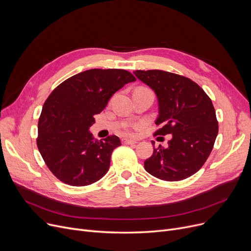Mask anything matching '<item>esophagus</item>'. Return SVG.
<instances>
[{
	"instance_id": "1",
	"label": "esophagus",
	"mask_w": 251,
	"mask_h": 251,
	"mask_svg": "<svg viewBox=\"0 0 251 251\" xmlns=\"http://www.w3.org/2000/svg\"><path fill=\"white\" fill-rule=\"evenodd\" d=\"M122 143L123 144H135V143H137V141L130 140V139H122Z\"/></svg>"
}]
</instances>
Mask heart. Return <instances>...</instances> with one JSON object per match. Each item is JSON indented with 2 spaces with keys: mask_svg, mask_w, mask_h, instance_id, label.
<instances>
[{
  "mask_svg": "<svg viewBox=\"0 0 251 251\" xmlns=\"http://www.w3.org/2000/svg\"><path fill=\"white\" fill-rule=\"evenodd\" d=\"M141 124H127L124 127V134L128 136H135L137 135L138 131L141 129Z\"/></svg>",
  "mask_w": 251,
  "mask_h": 251,
  "instance_id": "1",
  "label": "heart"
}]
</instances>
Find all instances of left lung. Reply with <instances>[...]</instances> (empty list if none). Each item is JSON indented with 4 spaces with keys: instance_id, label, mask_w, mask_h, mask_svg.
<instances>
[{
    "instance_id": "8db88e82",
    "label": "left lung",
    "mask_w": 251,
    "mask_h": 251,
    "mask_svg": "<svg viewBox=\"0 0 251 251\" xmlns=\"http://www.w3.org/2000/svg\"><path fill=\"white\" fill-rule=\"evenodd\" d=\"M134 74L152 88L159 101L155 124L160 128L153 135H172L168 148H153L144 169L165 181L192 176L207 160L218 135L212 100L199 84L182 75L163 70H136Z\"/></svg>"
}]
</instances>
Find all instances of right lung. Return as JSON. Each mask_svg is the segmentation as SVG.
Here are the masks:
<instances>
[{
  "instance_id": "obj_1",
  "label": "right lung",
  "mask_w": 251,
  "mask_h": 251,
  "mask_svg": "<svg viewBox=\"0 0 251 251\" xmlns=\"http://www.w3.org/2000/svg\"><path fill=\"white\" fill-rule=\"evenodd\" d=\"M136 78L123 69H90L59 84L38 119L37 149L60 181L86 186L107 174L119 137L95 139L89 127L117 90Z\"/></svg>"
}]
</instances>
